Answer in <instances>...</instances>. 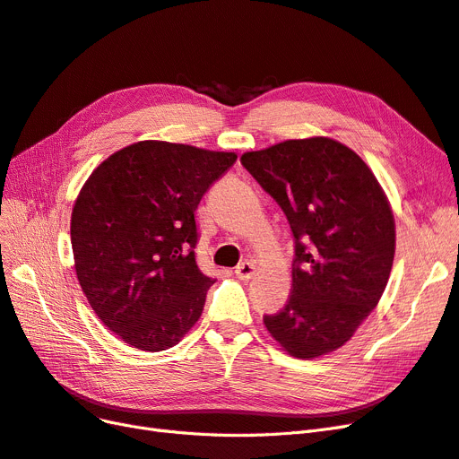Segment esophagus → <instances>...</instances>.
Listing matches in <instances>:
<instances>
[{"instance_id":"1","label":"esophagus","mask_w":459,"mask_h":459,"mask_svg":"<svg viewBox=\"0 0 459 459\" xmlns=\"http://www.w3.org/2000/svg\"><path fill=\"white\" fill-rule=\"evenodd\" d=\"M255 264H253L251 261H244V263H240L238 266H236V270H234V274H236V278H240V280H251L253 276H255Z\"/></svg>"}]
</instances>
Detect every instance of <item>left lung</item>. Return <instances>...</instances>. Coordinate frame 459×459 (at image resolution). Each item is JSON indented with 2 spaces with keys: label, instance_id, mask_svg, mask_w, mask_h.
Masks as SVG:
<instances>
[{
  "label": "left lung",
  "instance_id": "left-lung-1",
  "mask_svg": "<svg viewBox=\"0 0 459 459\" xmlns=\"http://www.w3.org/2000/svg\"><path fill=\"white\" fill-rule=\"evenodd\" d=\"M295 236L293 287L264 327L293 358L344 346L377 308L395 255V219L375 174L331 138L287 140L242 155Z\"/></svg>",
  "mask_w": 459,
  "mask_h": 459
}]
</instances>
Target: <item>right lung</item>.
<instances>
[{
	"mask_svg": "<svg viewBox=\"0 0 459 459\" xmlns=\"http://www.w3.org/2000/svg\"><path fill=\"white\" fill-rule=\"evenodd\" d=\"M236 152L147 140L101 162L74 204L72 249L84 297L143 351L176 346L213 283L200 273L195 212Z\"/></svg>",
	"mask_w": 459,
	"mask_h": 459,
	"instance_id": "obj_1",
	"label": "right lung"
}]
</instances>
